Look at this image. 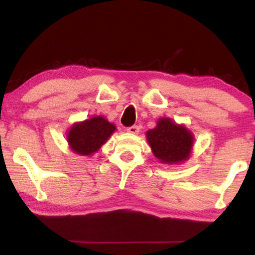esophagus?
Returning <instances> with one entry per match:
<instances>
[{"label": "esophagus", "mask_w": 255, "mask_h": 255, "mask_svg": "<svg viewBox=\"0 0 255 255\" xmlns=\"http://www.w3.org/2000/svg\"><path fill=\"white\" fill-rule=\"evenodd\" d=\"M127 131L129 133H138V131H139V127L136 126V125H133V126L127 128Z\"/></svg>", "instance_id": "1"}]
</instances>
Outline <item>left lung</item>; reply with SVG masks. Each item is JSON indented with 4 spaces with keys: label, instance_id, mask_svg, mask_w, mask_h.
Masks as SVG:
<instances>
[{
    "label": "left lung",
    "instance_id": "1",
    "mask_svg": "<svg viewBox=\"0 0 255 255\" xmlns=\"http://www.w3.org/2000/svg\"><path fill=\"white\" fill-rule=\"evenodd\" d=\"M153 154L163 163H178L189 157L193 137L187 128L171 119L158 120L157 126L146 132Z\"/></svg>",
    "mask_w": 255,
    "mask_h": 255
}]
</instances>
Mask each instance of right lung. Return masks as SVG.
<instances>
[{
    "instance_id": "right-lung-1",
    "label": "right lung",
    "mask_w": 255,
    "mask_h": 255,
    "mask_svg": "<svg viewBox=\"0 0 255 255\" xmlns=\"http://www.w3.org/2000/svg\"><path fill=\"white\" fill-rule=\"evenodd\" d=\"M115 130L114 125L103 117H94L84 123L75 124L68 131L67 140L75 153L91 155L106 143Z\"/></svg>"
}]
</instances>
